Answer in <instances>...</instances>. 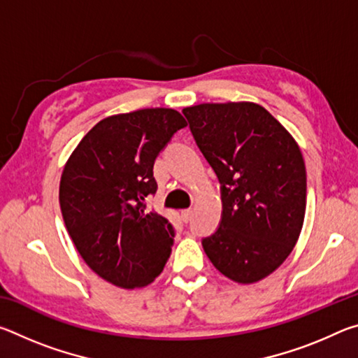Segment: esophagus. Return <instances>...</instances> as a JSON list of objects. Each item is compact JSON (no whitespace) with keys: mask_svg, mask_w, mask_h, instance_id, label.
<instances>
[{"mask_svg":"<svg viewBox=\"0 0 358 358\" xmlns=\"http://www.w3.org/2000/svg\"><path fill=\"white\" fill-rule=\"evenodd\" d=\"M191 216H192V210H183V211H181V220H183V222H189L191 221Z\"/></svg>","mask_w":358,"mask_h":358,"instance_id":"obj_1","label":"esophagus"}]
</instances>
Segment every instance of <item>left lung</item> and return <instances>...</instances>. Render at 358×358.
I'll return each mask as SVG.
<instances>
[{"label": "left lung", "mask_w": 358, "mask_h": 358, "mask_svg": "<svg viewBox=\"0 0 358 358\" xmlns=\"http://www.w3.org/2000/svg\"><path fill=\"white\" fill-rule=\"evenodd\" d=\"M199 150L221 183L220 227L202 240L217 270L251 284L292 252L306 208V171L286 128L254 102L183 108Z\"/></svg>", "instance_id": "1"}]
</instances>
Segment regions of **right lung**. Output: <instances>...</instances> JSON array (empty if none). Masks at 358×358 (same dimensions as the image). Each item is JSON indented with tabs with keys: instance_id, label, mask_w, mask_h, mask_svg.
I'll list each match as a JSON object with an SVG mask.
<instances>
[{
	"instance_id": "obj_1",
	"label": "right lung",
	"mask_w": 358,
	"mask_h": 358,
	"mask_svg": "<svg viewBox=\"0 0 358 358\" xmlns=\"http://www.w3.org/2000/svg\"><path fill=\"white\" fill-rule=\"evenodd\" d=\"M186 121L173 108H142L99 121L77 145L59 183L72 241L102 280L143 287L164 270L175 229L148 211L157 189L153 166Z\"/></svg>"
}]
</instances>
